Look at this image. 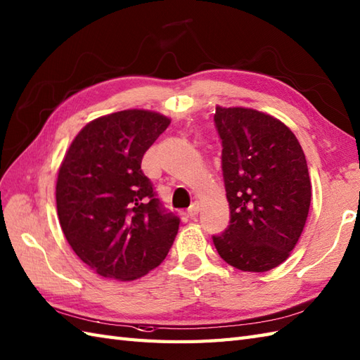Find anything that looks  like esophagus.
<instances>
[{"label":"esophagus","mask_w":360,"mask_h":360,"mask_svg":"<svg viewBox=\"0 0 360 360\" xmlns=\"http://www.w3.org/2000/svg\"><path fill=\"white\" fill-rule=\"evenodd\" d=\"M199 213V204L198 202H193L191 204L190 207H188V210H187V216L188 218H195V216Z\"/></svg>","instance_id":"34e87169"}]
</instances>
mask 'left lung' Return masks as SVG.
Returning a JSON list of instances; mask_svg holds the SVG:
<instances>
[{
	"label": "left lung",
	"mask_w": 360,
	"mask_h": 360,
	"mask_svg": "<svg viewBox=\"0 0 360 360\" xmlns=\"http://www.w3.org/2000/svg\"><path fill=\"white\" fill-rule=\"evenodd\" d=\"M230 224L213 244L225 262L264 273L290 256L311 202L307 160L295 133L274 116L216 105Z\"/></svg>",
	"instance_id": "8db88e82"
}]
</instances>
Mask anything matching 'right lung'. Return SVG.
Segmentation results:
<instances>
[{
	"label": "right lung",
	"instance_id": "add662e5",
	"mask_svg": "<svg viewBox=\"0 0 360 360\" xmlns=\"http://www.w3.org/2000/svg\"><path fill=\"white\" fill-rule=\"evenodd\" d=\"M167 116L122 110L94 120L67 150L56 179L64 236L82 262L107 279L135 281L160 265L179 218L156 198L142 156L169 127Z\"/></svg>",
	"mask_w": 360,
	"mask_h": 360
}]
</instances>
